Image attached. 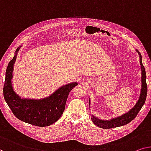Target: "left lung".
Wrapping results in <instances>:
<instances>
[{
  "label": "left lung",
  "instance_id": "8db88e82",
  "mask_svg": "<svg viewBox=\"0 0 151 151\" xmlns=\"http://www.w3.org/2000/svg\"><path fill=\"white\" fill-rule=\"evenodd\" d=\"M136 51L138 53L139 55H140V63L142 70V89L140 98H139L138 102H137L136 104L134 106L133 109H132L129 112H127V113L124 114L123 115L121 116H119V117L112 119L111 120H100V119L96 118V116H94L93 114H92L91 121H93L94 124L98 126L99 127L108 129H111V128L120 127V126L127 124V123L131 122L134 119H135L139 111H140L143 105L145 104L147 95V81H146V80H147V76H146L145 68L142 65V62L141 54L138 50ZM89 105H90V104Z\"/></svg>",
  "mask_w": 151,
  "mask_h": 151
}]
</instances>
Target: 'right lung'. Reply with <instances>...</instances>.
Segmentation results:
<instances>
[{"label":"right lung","instance_id":"add662e5","mask_svg":"<svg viewBox=\"0 0 151 151\" xmlns=\"http://www.w3.org/2000/svg\"><path fill=\"white\" fill-rule=\"evenodd\" d=\"M19 48L15 51V55L8 64L6 70L3 87L4 100L13 114L19 120L39 127L49 126L56 122L62 115L70 91L78 83H72L64 85L49 97L41 100L21 98L13 91L11 84L13 64Z\"/></svg>","mask_w":151,"mask_h":151}]
</instances>
